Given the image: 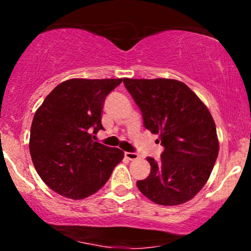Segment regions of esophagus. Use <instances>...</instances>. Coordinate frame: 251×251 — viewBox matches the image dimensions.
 I'll return each mask as SVG.
<instances>
[{"mask_svg": "<svg viewBox=\"0 0 251 251\" xmlns=\"http://www.w3.org/2000/svg\"><path fill=\"white\" fill-rule=\"evenodd\" d=\"M125 157L129 160H137L139 159V154L135 153V152H125Z\"/></svg>", "mask_w": 251, "mask_h": 251, "instance_id": "obj_1", "label": "esophagus"}]
</instances>
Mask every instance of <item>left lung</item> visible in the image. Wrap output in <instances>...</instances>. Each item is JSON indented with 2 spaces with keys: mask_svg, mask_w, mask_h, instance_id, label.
<instances>
[{
  "mask_svg": "<svg viewBox=\"0 0 251 251\" xmlns=\"http://www.w3.org/2000/svg\"><path fill=\"white\" fill-rule=\"evenodd\" d=\"M124 85L164 148L158 162L148 157L151 172L138 189L160 205L185 203L205 185L220 150L208 107L178 80L125 77Z\"/></svg>",
  "mask_w": 251,
  "mask_h": 251,
  "instance_id": "8db88e82",
  "label": "left lung"
}]
</instances>
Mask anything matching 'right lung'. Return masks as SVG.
I'll use <instances>...</instances> for the list:
<instances>
[{"mask_svg":"<svg viewBox=\"0 0 251 251\" xmlns=\"http://www.w3.org/2000/svg\"><path fill=\"white\" fill-rule=\"evenodd\" d=\"M123 79H71L57 85L37 108L29 151L37 174L53 191L83 200L106 184L124 152L94 142L103 129L106 97Z\"/></svg>","mask_w":251,"mask_h":251,"instance_id":"right-lung-1","label":"right lung"}]
</instances>
